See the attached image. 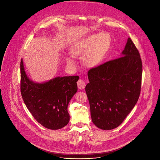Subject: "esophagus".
Segmentation results:
<instances>
[{"mask_svg":"<svg viewBox=\"0 0 160 160\" xmlns=\"http://www.w3.org/2000/svg\"><path fill=\"white\" fill-rule=\"evenodd\" d=\"M77 85H78V88L80 90L83 89L85 87V82L82 80V79H79L77 82Z\"/></svg>","mask_w":160,"mask_h":160,"instance_id":"1","label":"esophagus"}]
</instances>
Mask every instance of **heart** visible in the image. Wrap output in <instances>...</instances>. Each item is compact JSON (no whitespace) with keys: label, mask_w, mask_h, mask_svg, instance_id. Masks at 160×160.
Wrapping results in <instances>:
<instances>
[{"label":"heart","mask_w":160,"mask_h":160,"mask_svg":"<svg viewBox=\"0 0 160 160\" xmlns=\"http://www.w3.org/2000/svg\"><path fill=\"white\" fill-rule=\"evenodd\" d=\"M110 43V37L106 33H100L90 36L80 45L72 51L75 56H84V64L89 68L97 66L102 60ZM67 63L74 64L75 61L72 56L66 58Z\"/></svg>","instance_id":"obj_1"}]
</instances>
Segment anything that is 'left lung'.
I'll return each instance as SVG.
<instances>
[{
  "instance_id": "left-lung-1",
  "label": "left lung",
  "mask_w": 160,
  "mask_h": 160,
  "mask_svg": "<svg viewBox=\"0 0 160 160\" xmlns=\"http://www.w3.org/2000/svg\"><path fill=\"white\" fill-rule=\"evenodd\" d=\"M142 64L139 51L128 38L122 57L88 72L85 92L93 123L102 130L118 127L138 102Z\"/></svg>"
}]
</instances>
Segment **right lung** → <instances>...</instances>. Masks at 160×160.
Returning a JSON list of instances; mask_svg holds the SVG:
<instances>
[{
    "mask_svg": "<svg viewBox=\"0 0 160 160\" xmlns=\"http://www.w3.org/2000/svg\"><path fill=\"white\" fill-rule=\"evenodd\" d=\"M21 94L28 109L42 126L60 129L70 121L68 106L77 91L78 76L58 77L43 83L29 79L21 59Z\"/></svg>",
    "mask_w": 160,
    "mask_h": 160,
    "instance_id": "add662e5",
    "label": "right lung"
}]
</instances>
